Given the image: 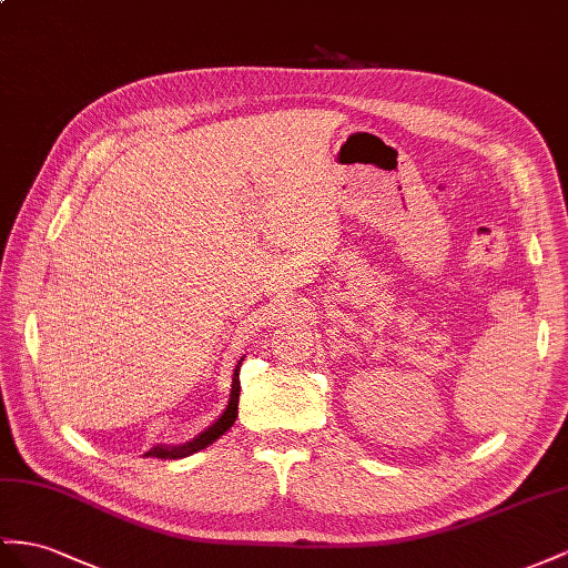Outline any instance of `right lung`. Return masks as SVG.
<instances>
[{
	"instance_id": "1",
	"label": "right lung",
	"mask_w": 568,
	"mask_h": 568,
	"mask_svg": "<svg viewBox=\"0 0 568 568\" xmlns=\"http://www.w3.org/2000/svg\"><path fill=\"white\" fill-rule=\"evenodd\" d=\"M240 367H242V359L237 362V367H235V374H232V390H230V403H227V408H225V413L215 419V423L206 429V432H201L196 439H192V442H186L184 446H172V448H163V446H155V448H151L149 454L145 456H151V458H163V460H174V458H184V456H192V454H196V450H201V448H206L209 444H213L217 436H223L232 425H235V417H237V403H240Z\"/></svg>"
}]
</instances>
